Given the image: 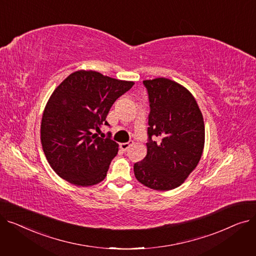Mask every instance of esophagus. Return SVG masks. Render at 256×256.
<instances>
[{
  "instance_id": "1",
  "label": "esophagus",
  "mask_w": 256,
  "mask_h": 256,
  "mask_svg": "<svg viewBox=\"0 0 256 256\" xmlns=\"http://www.w3.org/2000/svg\"><path fill=\"white\" fill-rule=\"evenodd\" d=\"M132 144V141L126 142V143H120V148L124 152H126L128 148H130V146Z\"/></svg>"
}]
</instances>
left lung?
<instances>
[{
  "label": "left lung",
  "instance_id": "left-lung-1",
  "mask_svg": "<svg viewBox=\"0 0 256 256\" xmlns=\"http://www.w3.org/2000/svg\"><path fill=\"white\" fill-rule=\"evenodd\" d=\"M148 92L147 154L134 165L142 184L158 191L180 186L196 168L204 147V121L196 100L182 85L166 78L145 80ZM152 136L159 141L152 142Z\"/></svg>",
  "mask_w": 256,
  "mask_h": 256
}]
</instances>
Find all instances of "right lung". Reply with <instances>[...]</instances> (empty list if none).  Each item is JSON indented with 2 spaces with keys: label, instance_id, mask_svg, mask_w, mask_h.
<instances>
[{
  "label": "right lung",
  "instance_id": "1",
  "mask_svg": "<svg viewBox=\"0 0 256 256\" xmlns=\"http://www.w3.org/2000/svg\"><path fill=\"white\" fill-rule=\"evenodd\" d=\"M134 84L78 70L54 90L44 111L40 140L50 166L61 178L78 186L104 180L119 145L96 132L109 126L106 117L112 104Z\"/></svg>",
  "mask_w": 256,
  "mask_h": 256
}]
</instances>
